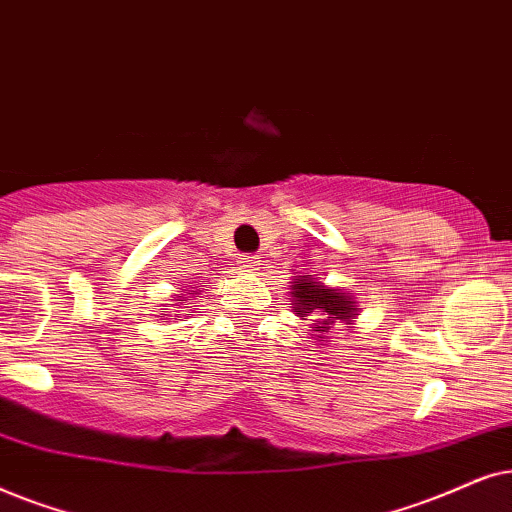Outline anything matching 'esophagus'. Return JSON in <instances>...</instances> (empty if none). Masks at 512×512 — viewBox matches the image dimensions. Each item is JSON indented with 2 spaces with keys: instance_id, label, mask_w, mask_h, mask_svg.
Here are the masks:
<instances>
[{
  "instance_id": "34e87169",
  "label": "esophagus",
  "mask_w": 512,
  "mask_h": 512,
  "mask_svg": "<svg viewBox=\"0 0 512 512\" xmlns=\"http://www.w3.org/2000/svg\"><path fill=\"white\" fill-rule=\"evenodd\" d=\"M238 267H241L245 274H255L260 269V257L257 255H241L238 257Z\"/></svg>"
}]
</instances>
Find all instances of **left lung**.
I'll list each match as a JSON object with an SVG mask.
<instances>
[{
  "label": "left lung",
  "instance_id": "obj_1",
  "mask_svg": "<svg viewBox=\"0 0 512 512\" xmlns=\"http://www.w3.org/2000/svg\"><path fill=\"white\" fill-rule=\"evenodd\" d=\"M290 290L292 309L297 311L299 318L306 320L309 316H320L316 318V332H320L318 342H325L323 335L330 332L332 325H351V318L356 316V302L349 292L327 288L311 276H295Z\"/></svg>",
  "mask_w": 512,
  "mask_h": 512
}]
</instances>
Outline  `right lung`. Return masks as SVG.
<instances>
[{"mask_svg": "<svg viewBox=\"0 0 512 512\" xmlns=\"http://www.w3.org/2000/svg\"><path fill=\"white\" fill-rule=\"evenodd\" d=\"M189 295H196V290H192V292H189ZM175 306H180V304H187V297H180V299H175ZM182 309H187L189 311V306H182ZM161 316H166V313H161ZM182 316V313H177V318H180ZM187 316H192V311H189L187 313Z\"/></svg>", "mask_w": 512, "mask_h": 512, "instance_id": "obj_1", "label": "right lung"}]
</instances>
